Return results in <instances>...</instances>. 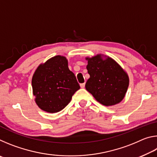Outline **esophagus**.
<instances>
[{
	"label": "esophagus",
	"mask_w": 157,
	"mask_h": 157,
	"mask_svg": "<svg viewBox=\"0 0 157 157\" xmlns=\"http://www.w3.org/2000/svg\"><path fill=\"white\" fill-rule=\"evenodd\" d=\"M85 86V83H82V84H80V87L82 89H84Z\"/></svg>",
	"instance_id": "obj_1"
}]
</instances>
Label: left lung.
Wrapping results in <instances>:
<instances>
[{"label": "left lung", "instance_id": "left-lung-1", "mask_svg": "<svg viewBox=\"0 0 157 157\" xmlns=\"http://www.w3.org/2000/svg\"><path fill=\"white\" fill-rule=\"evenodd\" d=\"M97 55L86 57L90 75L85 88L98 102L112 106L121 102L129 86V77L123 68L109 57Z\"/></svg>", "mask_w": 157, "mask_h": 157}]
</instances>
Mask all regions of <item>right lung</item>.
I'll list each match as a JSON object with an SVG mask.
<instances>
[{
    "mask_svg": "<svg viewBox=\"0 0 157 157\" xmlns=\"http://www.w3.org/2000/svg\"><path fill=\"white\" fill-rule=\"evenodd\" d=\"M33 95L38 107L48 113L60 111L79 89L68 60L61 55L50 58L38 66L32 79Z\"/></svg>",
    "mask_w": 157,
    "mask_h": 157,
    "instance_id": "1",
    "label": "right lung"
}]
</instances>
